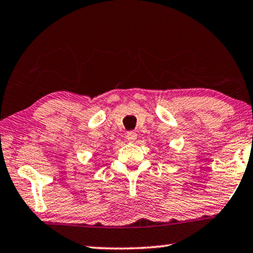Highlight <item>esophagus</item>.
<instances>
[{
	"mask_svg": "<svg viewBox=\"0 0 253 253\" xmlns=\"http://www.w3.org/2000/svg\"><path fill=\"white\" fill-rule=\"evenodd\" d=\"M136 137H137V135H136V133H135V131H127V134H126L127 141L134 142L135 139H136Z\"/></svg>",
	"mask_w": 253,
	"mask_h": 253,
	"instance_id": "esophagus-1",
	"label": "esophagus"
}]
</instances>
